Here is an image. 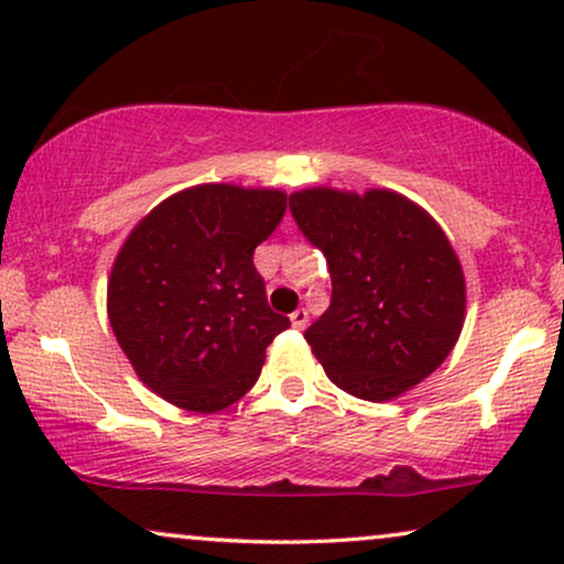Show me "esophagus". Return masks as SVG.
I'll return each mask as SVG.
<instances>
[{"instance_id":"1","label":"esophagus","mask_w":564,"mask_h":564,"mask_svg":"<svg viewBox=\"0 0 564 564\" xmlns=\"http://www.w3.org/2000/svg\"><path fill=\"white\" fill-rule=\"evenodd\" d=\"M290 322H293L295 329H305V326H308V311L305 308L293 311V314H290Z\"/></svg>"}]
</instances>
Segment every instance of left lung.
<instances>
[{
  "mask_svg": "<svg viewBox=\"0 0 564 564\" xmlns=\"http://www.w3.org/2000/svg\"><path fill=\"white\" fill-rule=\"evenodd\" d=\"M290 212L332 274L329 308L305 329L326 377L384 402L436 371L465 316L463 269L440 225L392 191L311 187Z\"/></svg>",
  "mask_w": 564,
  "mask_h": 564,
  "instance_id": "obj_1",
  "label": "left lung"
}]
</instances>
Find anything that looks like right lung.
<instances>
[{
    "mask_svg": "<svg viewBox=\"0 0 564 564\" xmlns=\"http://www.w3.org/2000/svg\"><path fill=\"white\" fill-rule=\"evenodd\" d=\"M288 196L198 185L138 225L109 276V324L143 384L193 413L240 400L290 318L267 303L253 250Z\"/></svg>",
    "mask_w": 564,
    "mask_h": 564,
    "instance_id": "obj_1",
    "label": "right lung"
}]
</instances>
